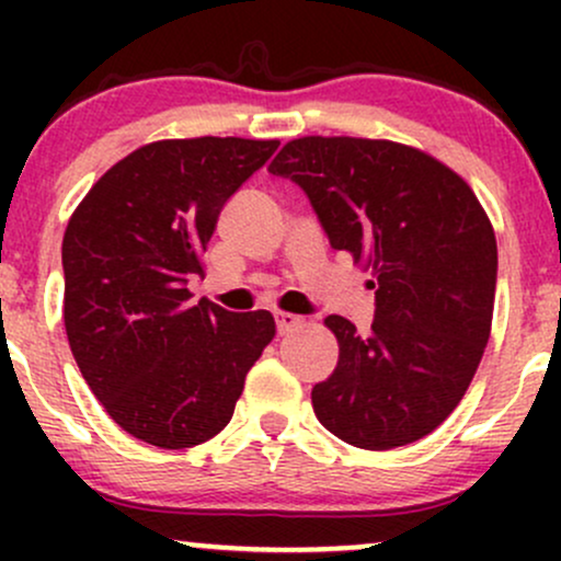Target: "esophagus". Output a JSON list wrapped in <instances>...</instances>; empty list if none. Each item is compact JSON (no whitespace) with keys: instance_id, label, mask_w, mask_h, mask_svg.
Here are the masks:
<instances>
[{"instance_id":"1","label":"esophagus","mask_w":561,"mask_h":561,"mask_svg":"<svg viewBox=\"0 0 561 561\" xmlns=\"http://www.w3.org/2000/svg\"><path fill=\"white\" fill-rule=\"evenodd\" d=\"M300 324H302V317H298V313H287V311L276 313V332L279 334H289L293 330H298Z\"/></svg>"}]
</instances>
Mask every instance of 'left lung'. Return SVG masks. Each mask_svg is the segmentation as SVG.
Wrapping results in <instances>:
<instances>
[{"label":"left lung","mask_w":561,"mask_h":561,"mask_svg":"<svg viewBox=\"0 0 561 561\" xmlns=\"http://www.w3.org/2000/svg\"><path fill=\"white\" fill-rule=\"evenodd\" d=\"M268 171L306 192L334 250L369 268L377 311L362 334L327 317L337 366L311 390L340 440L390 450L446 422L491 337L499 250L472 186L390 139L300 137Z\"/></svg>","instance_id":"8db88e82"}]
</instances>
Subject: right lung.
Masks as SVG:
<instances>
[{
    "instance_id": "add662e5",
    "label": "right lung",
    "mask_w": 561,
    "mask_h": 561,
    "mask_svg": "<svg viewBox=\"0 0 561 561\" xmlns=\"http://www.w3.org/2000/svg\"><path fill=\"white\" fill-rule=\"evenodd\" d=\"M276 139H160L100 176L62 237L70 351L128 435L192 448L221 433L250 366L274 340L268 311L192 300L224 203Z\"/></svg>"
}]
</instances>
